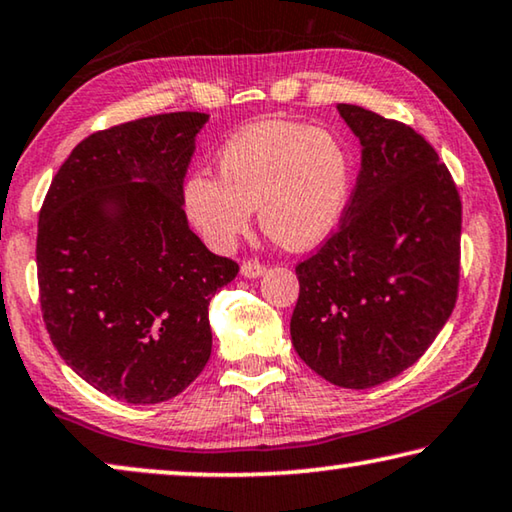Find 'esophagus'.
<instances>
[{
  "label": "esophagus",
  "instance_id": "obj_1",
  "mask_svg": "<svg viewBox=\"0 0 512 512\" xmlns=\"http://www.w3.org/2000/svg\"><path fill=\"white\" fill-rule=\"evenodd\" d=\"M263 272H265V265L258 263V261H245L240 267V274H242V277H247V279H258Z\"/></svg>",
  "mask_w": 512,
  "mask_h": 512
}]
</instances>
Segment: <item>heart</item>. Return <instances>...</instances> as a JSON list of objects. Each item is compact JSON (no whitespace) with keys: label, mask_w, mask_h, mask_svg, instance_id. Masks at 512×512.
<instances>
[{"label":"heart","mask_w":512,"mask_h":512,"mask_svg":"<svg viewBox=\"0 0 512 512\" xmlns=\"http://www.w3.org/2000/svg\"><path fill=\"white\" fill-rule=\"evenodd\" d=\"M219 178L194 174L185 183V210L215 249H231L258 208L274 242L306 251L332 235L352 196V160L327 130L293 121H258L226 141Z\"/></svg>","instance_id":"1"}]
</instances>
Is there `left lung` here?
Wrapping results in <instances>:
<instances>
[{"mask_svg": "<svg viewBox=\"0 0 512 512\" xmlns=\"http://www.w3.org/2000/svg\"><path fill=\"white\" fill-rule=\"evenodd\" d=\"M361 144L350 206L300 279L290 338L311 371L371 389L407 371L451 316L462 206L451 174L410 125L336 105Z\"/></svg>", "mask_w": 512, "mask_h": 512, "instance_id": "1", "label": "left lung"}]
</instances>
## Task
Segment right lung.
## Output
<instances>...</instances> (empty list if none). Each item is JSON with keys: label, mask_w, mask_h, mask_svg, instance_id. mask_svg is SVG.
I'll use <instances>...</instances> for the list:
<instances>
[{"label": "right lung", "mask_w": 512, "mask_h": 512, "mask_svg": "<svg viewBox=\"0 0 512 512\" xmlns=\"http://www.w3.org/2000/svg\"><path fill=\"white\" fill-rule=\"evenodd\" d=\"M208 114L174 112L73 148L38 215L36 265L61 359L107 396H178L212 350L208 306L238 274L194 235L183 178Z\"/></svg>", "instance_id": "obj_1"}]
</instances>
